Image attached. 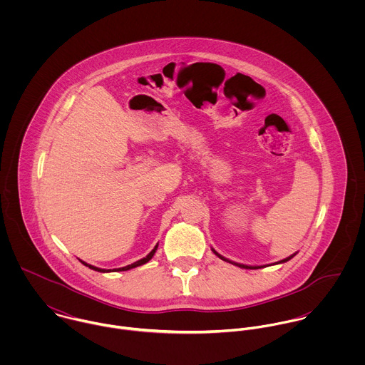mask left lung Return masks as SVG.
I'll use <instances>...</instances> for the list:
<instances>
[{
  "mask_svg": "<svg viewBox=\"0 0 365 365\" xmlns=\"http://www.w3.org/2000/svg\"><path fill=\"white\" fill-rule=\"evenodd\" d=\"M213 253H215V255H216V256H219V257H220V259H222V260L229 261V260H226V259H225V257H222V256H220V255H217V253H216V252H215V250H213ZM294 256H295V255H292V256H291V257H287V259H285V260L278 261V262H285V261L291 260V259H292V257H294ZM229 262H232V261H229ZM232 264H236V265H239V267H242V268H250V269H256V268H261V267H250V265H243V264H237V262H232Z\"/></svg>",
  "mask_w": 365,
  "mask_h": 365,
  "instance_id": "left-lung-1",
  "label": "left lung"
}]
</instances>
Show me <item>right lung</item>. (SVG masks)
<instances>
[{"label":"right lung","instance_id":"right-lung-1","mask_svg":"<svg viewBox=\"0 0 365 365\" xmlns=\"http://www.w3.org/2000/svg\"><path fill=\"white\" fill-rule=\"evenodd\" d=\"M156 247L145 257V259H142V260L136 261V262H133V264H130V265H126V267H122V268H115V269H104V268H98V267H94V265H90V264H87V262H84V261H81L84 265H87L88 268H91V269H96V271H100V272H109V271H128V269H130V268H135V267H139V265H142V264H146L148 261L150 260L153 256H155V253H156L157 250Z\"/></svg>","mask_w":365,"mask_h":365}]
</instances>
